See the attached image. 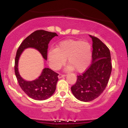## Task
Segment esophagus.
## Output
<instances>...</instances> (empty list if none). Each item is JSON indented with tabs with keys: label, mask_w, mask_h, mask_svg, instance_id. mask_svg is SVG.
I'll use <instances>...</instances> for the list:
<instances>
[{
	"label": "esophagus",
	"mask_w": 128,
	"mask_h": 128,
	"mask_svg": "<svg viewBox=\"0 0 128 128\" xmlns=\"http://www.w3.org/2000/svg\"><path fill=\"white\" fill-rule=\"evenodd\" d=\"M64 76H66V74H60L59 75H58V78H62L64 77Z\"/></svg>",
	"instance_id": "1"
}]
</instances>
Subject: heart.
Segmentation results:
<instances>
[{"instance_id":"obj_1","label":"heart","mask_w":128,"mask_h":128,"mask_svg":"<svg viewBox=\"0 0 128 128\" xmlns=\"http://www.w3.org/2000/svg\"><path fill=\"white\" fill-rule=\"evenodd\" d=\"M49 65L55 70H59L65 64L66 58L68 65L67 71L74 69L77 72H83L90 65L92 60V46L86 41L66 40L60 42L56 49L48 52Z\"/></svg>"}]
</instances>
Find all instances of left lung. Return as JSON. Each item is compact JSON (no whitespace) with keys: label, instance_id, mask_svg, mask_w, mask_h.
<instances>
[{"label":"left lung","instance_id":"8db88e82","mask_svg":"<svg viewBox=\"0 0 128 128\" xmlns=\"http://www.w3.org/2000/svg\"><path fill=\"white\" fill-rule=\"evenodd\" d=\"M92 42V61L82 74L77 76L71 90L74 97L83 102H90L105 90L112 70L110 49L98 38L90 35Z\"/></svg>","mask_w":128,"mask_h":128}]
</instances>
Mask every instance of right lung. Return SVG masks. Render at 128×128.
<instances>
[{
	"instance_id": "obj_1",
	"label": "right lung",
	"mask_w": 128,
	"mask_h": 128,
	"mask_svg": "<svg viewBox=\"0 0 128 128\" xmlns=\"http://www.w3.org/2000/svg\"><path fill=\"white\" fill-rule=\"evenodd\" d=\"M55 36H58L55 32L36 30L23 41L16 53L14 70L18 84L23 92L33 99L42 100L52 96L56 90L58 74L49 68H44L38 79L32 81H26L22 78L18 71L19 57L24 49L33 48L37 49L43 58L47 60L48 44Z\"/></svg>"
}]
</instances>
